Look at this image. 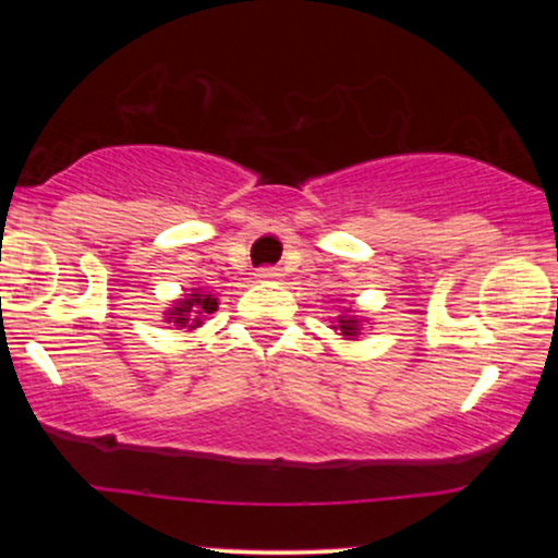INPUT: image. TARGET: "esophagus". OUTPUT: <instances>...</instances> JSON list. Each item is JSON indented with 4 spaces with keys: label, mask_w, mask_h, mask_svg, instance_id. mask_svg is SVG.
<instances>
[{
    "label": "esophagus",
    "mask_w": 558,
    "mask_h": 558,
    "mask_svg": "<svg viewBox=\"0 0 558 558\" xmlns=\"http://www.w3.org/2000/svg\"><path fill=\"white\" fill-rule=\"evenodd\" d=\"M257 278H262V280H278L280 278V270H278V267H259Z\"/></svg>",
    "instance_id": "esophagus-1"
}]
</instances>
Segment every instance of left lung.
Listing matches in <instances>:
<instances>
[{
  "mask_svg": "<svg viewBox=\"0 0 558 558\" xmlns=\"http://www.w3.org/2000/svg\"><path fill=\"white\" fill-rule=\"evenodd\" d=\"M336 330H341L343 338H351L354 341L356 336H360V317H351V315H341L338 317V325H332Z\"/></svg>",
  "mask_w": 558,
  "mask_h": 558,
  "instance_id": "left-lung-1",
  "label": "left lung"
}]
</instances>
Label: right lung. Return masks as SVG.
Here are the masks:
<instances>
[{
    "instance_id": "1",
    "label": "right lung",
    "mask_w": 558,
    "mask_h": 558,
    "mask_svg": "<svg viewBox=\"0 0 558 558\" xmlns=\"http://www.w3.org/2000/svg\"><path fill=\"white\" fill-rule=\"evenodd\" d=\"M213 312H217V299H213V293H204L194 288L191 293H185V299L170 306L165 323L175 325V330H196L202 319L213 315Z\"/></svg>"
}]
</instances>
